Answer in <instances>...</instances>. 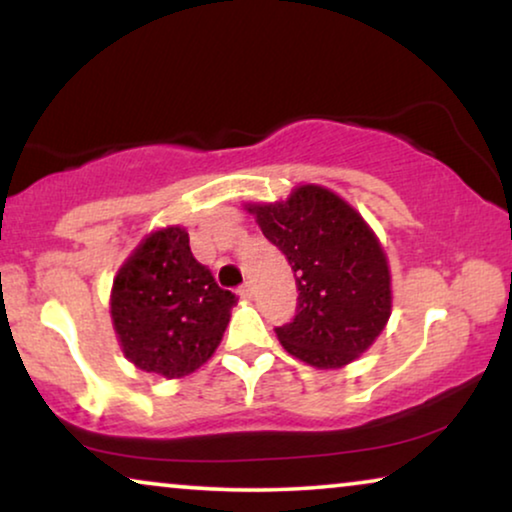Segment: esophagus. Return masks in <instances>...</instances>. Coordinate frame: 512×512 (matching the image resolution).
I'll use <instances>...</instances> for the list:
<instances>
[{
    "label": "esophagus",
    "instance_id": "esophagus-1",
    "mask_svg": "<svg viewBox=\"0 0 512 512\" xmlns=\"http://www.w3.org/2000/svg\"><path fill=\"white\" fill-rule=\"evenodd\" d=\"M237 296H240L242 300H251V296H254V286L242 284L240 289H237Z\"/></svg>",
    "mask_w": 512,
    "mask_h": 512
}]
</instances>
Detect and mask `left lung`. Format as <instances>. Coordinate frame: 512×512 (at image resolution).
<instances>
[{
  "instance_id": "left-lung-1",
  "label": "left lung",
  "mask_w": 512,
  "mask_h": 512,
  "mask_svg": "<svg viewBox=\"0 0 512 512\" xmlns=\"http://www.w3.org/2000/svg\"><path fill=\"white\" fill-rule=\"evenodd\" d=\"M247 212L296 275V317L277 328L286 352L319 370L345 368L368 352L391 317V270L366 219L317 184Z\"/></svg>"
}]
</instances>
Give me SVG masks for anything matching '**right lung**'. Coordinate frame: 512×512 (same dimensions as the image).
Wrapping results in <instances>:
<instances>
[{"mask_svg":"<svg viewBox=\"0 0 512 512\" xmlns=\"http://www.w3.org/2000/svg\"><path fill=\"white\" fill-rule=\"evenodd\" d=\"M237 303L188 247L181 226L158 228L118 268L109 310L125 359L179 380L216 352Z\"/></svg>","mask_w":512,"mask_h":512,"instance_id":"obj_1","label":"right lung"}]
</instances>
